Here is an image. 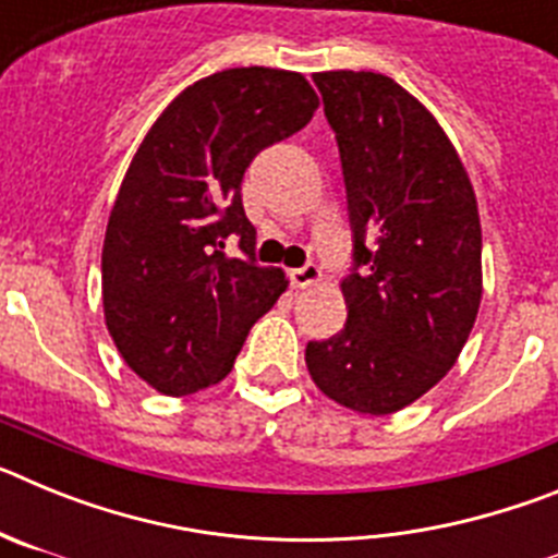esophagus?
<instances>
[{"label":"esophagus","instance_id":"34e87169","mask_svg":"<svg viewBox=\"0 0 558 558\" xmlns=\"http://www.w3.org/2000/svg\"><path fill=\"white\" fill-rule=\"evenodd\" d=\"M322 282V268L313 263L302 265V268H293L290 270V284L293 288H310V284Z\"/></svg>","mask_w":558,"mask_h":558}]
</instances>
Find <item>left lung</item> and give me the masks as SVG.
<instances>
[{"instance_id":"8db88e82","label":"left lung","mask_w":558,"mask_h":558,"mask_svg":"<svg viewBox=\"0 0 558 558\" xmlns=\"http://www.w3.org/2000/svg\"><path fill=\"white\" fill-rule=\"evenodd\" d=\"M352 223L347 324L310 340V377L338 405L386 416L452 368L481 307V218L433 113L377 72H318Z\"/></svg>"}]
</instances>
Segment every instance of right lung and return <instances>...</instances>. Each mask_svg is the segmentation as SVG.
<instances>
[{
  "label": "right lung",
  "mask_w": 558,
  "mask_h": 558,
  "mask_svg": "<svg viewBox=\"0 0 558 558\" xmlns=\"http://www.w3.org/2000/svg\"><path fill=\"white\" fill-rule=\"evenodd\" d=\"M315 108L299 72L226 69L184 88L133 156L102 243V307L125 363L156 391L220 383L288 288L282 268L256 263L240 190L256 153ZM229 235L240 257L225 256Z\"/></svg>",
  "instance_id": "obj_1"
}]
</instances>
